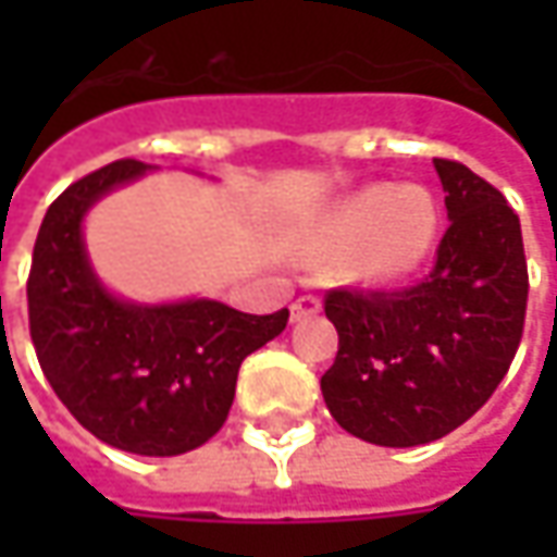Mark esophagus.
I'll use <instances>...</instances> for the list:
<instances>
[{"label": "esophagus", "mask_w": 557, "mask_h": 557, "mask_svg": "<svg viewBox=\"0 0 557 557\" xmlns=\"http://www.w3.org/2000/svg\"><path fill=\"white\" fill-rule=\"evenodd\" d=\"M319 310H322V300L312 297V294H304V297H297V300L290 304V322H300V319H307V315H315Z\"/></svg>", "instance_id": "obj_1"}]
</instances>
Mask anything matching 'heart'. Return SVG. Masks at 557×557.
<instances>
[{
  "mask_svg": "<svg viewBox=\"0 0 557 557\" xmlns=\"http://www.w3.org/2000/svg\"><path fill=\"white\" fill-rule=\"evenodd\" d=\"M332 235L347 253V275L362 285H396L434 253L440 207L421 185L374 183L334 210Z\"/></svg>",
  "mask_w": 557,
  "mask_h": 557,
  "instance_id": "obj_1",
  "label": "heart"
}]
</instances>
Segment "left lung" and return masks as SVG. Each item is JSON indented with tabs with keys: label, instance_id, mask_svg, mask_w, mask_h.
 Returning a JSON list of instances; mask_svg holds the SVG:
<instances>
[{
	"label": "left lung",
	"instance_id": "left-lung-1",
	"mask_svg": "<svg viewBox=\"0 0 557 557\" xmlns=\"http://www.w3.org/2000/svg\"><path fill=\"white\" fill-rule=\"evenodd\" d=\"M449 228L424 282L325 294L337 329L322 396L334 421L374 446L446 437L499 387L524 334L521 220L465 163L434 158Z\"/></svg>",
	"mask_w": 557,
	"mask_h": 557
}]
</instances>
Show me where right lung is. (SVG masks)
Wrapping results in <instances>:
<instances>
[{
    "label": "right lung",
    "instance_id": "right-lung-1",
    "mask_svg": "<svg viewBox=\"0 0 557 557\" xmlns=\"http://www.w3.org/2000/svg\"><path fill=\"white\" fill-rule=\"evenodd\" d=\"M148 170L114 161L54 198L33 245L27 310L46 381L89 434L136 456H180L223 428L245 356L285 332L288 310L250 315L203 297L148 307L104 288L83 216Z\"/></svg>",
    "mask_w": 557,
    "mask_h": 557
}]
</instances>
